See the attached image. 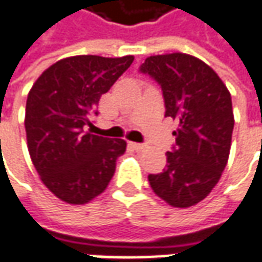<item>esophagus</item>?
Returning <instances> with one entry per match:
<instances>
[{
    "mask_svg": "<svg viewBox=\"0 0 262 262\" xmlns=\"http://www.w3.org/2000/svg\"><path fill=\"white\" fill-rule=\"evenodd\" d=\"M132 146L136 149V150H145V149L148 148L145 143H132Z\"/></svg>",
    "mask_w": 262,
    "mask_h": 262,
    "instance_id": "34e87169",
    "label": "esophagus"
}]
</instances>
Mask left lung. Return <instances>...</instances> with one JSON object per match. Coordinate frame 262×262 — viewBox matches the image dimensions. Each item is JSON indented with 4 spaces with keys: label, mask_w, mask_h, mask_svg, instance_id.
Returning a JSON list of instances; mask_svg holds the SVG:
<instances>
[{
    "label": "left lung",
    "mask_w": 262,
    "mask_h": 262,
    "mask_svg": "<svg viewBox=\"0 0 262 262\" xmlns=\"http://www.w3.org/2000/svg\"><path fill=\"white\" fill-rule=\"evenodd\" d=\"M140 72L161 85L165 117L178 122L167 167L149 174V184L172 207L194 206L210 194L228 164L235 123L229 90L207 63L180 52L149 56Z\"/></svg>",
    "instance_id": "8db88e82"
}]
</instances>
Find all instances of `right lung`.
Masks as SVG:
<instances>
[{"mask_svg": "<svg viewBox=\"0 0 262 262\" xmlns=\"http://www.w3.org/2000/svg\"><path fill=\"white\" fill-rule=\"evenodd\" d=\"M133 56L79 55L58 60L33 84L26 103L30 158L43 184L62 202L85 204L113 178L126 140L85 132L90 117Z\"/></svg>", "mask_w": 262, "mask_h": 262, "instance_id": "1", "label": "right lung"}]
</instances>
